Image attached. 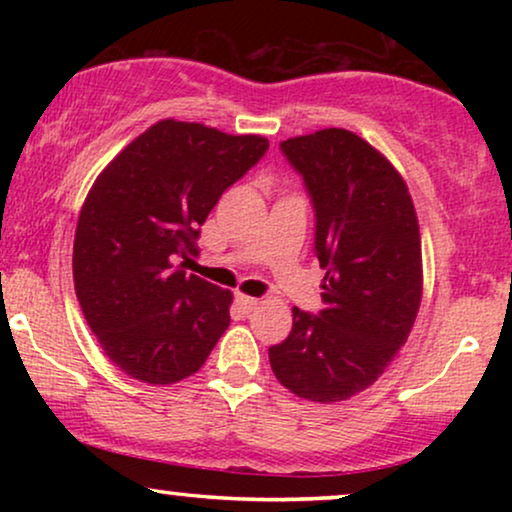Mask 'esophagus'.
Masks as SVG:
<instances>
[{
  "mask_svg": "<svg viewBox=\"0 0 512 512\" xmlns=\"http://www.w3.org/2000/svg\"><path fill=\"white\" fill-rule=\"evenodd\" d=\"M235 303H237V307H240V312H242V314L254 312L256 307H258V300H256V298H251V296H242V293H237V296H235Z\"/></svg>",
  "mask_w": 512,
  "mask_h": 512,
  "instance_id": "obj_1",
  "label": "esophagus"
}]
</instances>
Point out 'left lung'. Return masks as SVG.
<instances>
[{
  "label": "left lung",
  "mask_w": 512,
  "mask_h": 512,
  "mask_svg": "<svg viewBox=\"0 0 512 512\" xmlns=\"http://www.w3.org/2000/svg\"><path fill=\"white\" fill-rule=\"evenodd\" d=\"M314 209V256L326 270L321 310L293 307L289 338L268 349L286 389L345 401L384 373L415 324L422 244L408 186L354 132L319 130L279 144Z\"/></svg>",
  "instance_id": "left-lung-1"
}]
</instances>
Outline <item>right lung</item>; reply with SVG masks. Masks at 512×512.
<instances>
[{
    "mask_svg": "<svg viewBox=\"0 0 512 512\" xmlns=\"http://www.w3.org/2000/svg\"><path fill=\"white\" fill-rule=\"evenodd\" d=\"M268 146L258 135L160 121L90 188L74 237V289L125 375L160 387L184 380L228 328L233 293L188 275L179 258L198 254L209 212Z\"/></svg>",
    "mask_w": 512,
    "mask_h": 512,
    "instance_id": "1",
    "label": "right lung"
}]
</instances>
